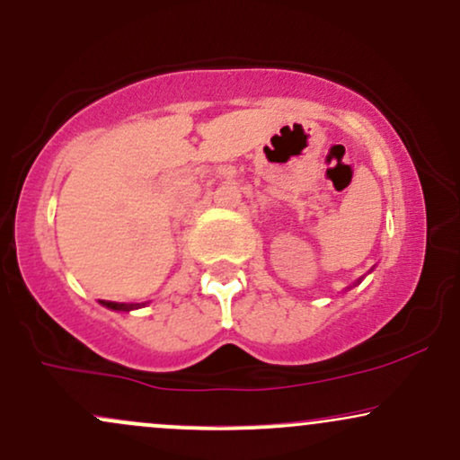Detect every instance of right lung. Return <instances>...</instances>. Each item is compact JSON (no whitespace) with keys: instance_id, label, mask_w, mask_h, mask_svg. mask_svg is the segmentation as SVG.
I'll list each match as a JSON object with an SVG mask.
<instances>
[{"instance_id":"add662e5","label":"right lung","mask_w":460,"mask_h":460,"mask_svg":"<svg viewBox=\"0 0 460 460\" xmlns=\"http://www.w3.org/2000/svg\"><path fill=\"white\" fill-rule=\"evenodd\" d=\"M101 304L105 307H110V310H116V312H128V310H135V307H139L135 304H116V301H101Z\"/></svg>"}]
</instances>
